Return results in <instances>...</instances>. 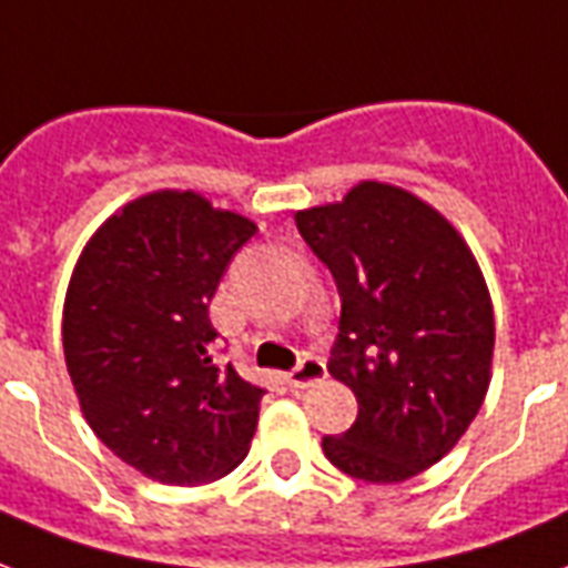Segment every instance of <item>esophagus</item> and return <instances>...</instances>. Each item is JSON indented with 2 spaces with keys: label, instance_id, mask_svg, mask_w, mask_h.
I'll return each instance as SVG.
<instances>
[{
  "label": "esophagus",
  "instance_id": "1",
  "mask_svg": "<svg viewBox=\"0 0 568 568\" xmlns=\"http://www.w3.org/2000/svg\"><path fill=\"white\" fill-rule=\"evenodd\" d=\"M327 378V366L318 357H303L292 372H288V387L292 389H306Z\"/></svg>",
  "mask_w": 568,
  "mask_h": 568
}]
</instances>
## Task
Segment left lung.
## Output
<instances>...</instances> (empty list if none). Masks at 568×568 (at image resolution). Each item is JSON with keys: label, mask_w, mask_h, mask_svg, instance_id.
<instances>
[{"label": "left lung", "mask_w": 568, "mask_h": 568, "mask_svg": "<svg viewBox=\"0 0 568 568\" xmlns=\"http://www.w3.org/2000/svg\"><path fill=\"white\" fill-rule=\"evenodd\" d=\"M294 223L339 292L327 369L357 396V419L324 435V456L363 483L410 479L483 408L495 352L486 280L435 207L378 181Z\"/></svg>", "instance_id": "8db88e82"}]
</instances>
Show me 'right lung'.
Here are the masks:
<instances>
[{
    "label": "right lung",
    "mask_w": 568,
    "mask_h": 568,
    "mask_svg": "<svg viewBox=\"0 0 568 568\" xmlns=\"http://www.w3.org/2000/svg\"><path fill=\"white\" fill-rule=\"evenodd\" d=\"M255 223L163 190L103 223L64 297L82 417L149 479L202 486L244 462L265 389L220 366L207 306Z\"/></svg>",
    "instance_id": "obj_1"
}]
</instances>
